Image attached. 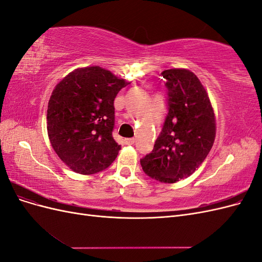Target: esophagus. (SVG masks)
<instances>
[{"mask_svg": "<svg viewBox=\"0 0 262 262\" xmlns=\"http://www.w3.org/2000/svg\"><path fill=\"white\" fill-rule=\"evenodd\" d=\"M134 142H136V140H134L133 138L125 139V140H124V143H125L126 145H132V144H134Z\"/></svg>", "mask_w": 262, "mask_h": 262, "instance_id": "obj_1", "label": "esophagus"}]
</instances>
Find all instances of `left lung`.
Instances as JSON below:
<instances>
[{
	"label": "left lung",
	"mask_w": 262,
	"mask_h": 262,
	"mask_svg": "<svg viewBox=\"0 0 262 262\" xmlns=\"http://www.w3.org/2000/svg\"><path fill=\"white\" fill-rule=\"evenodd\" d=\"M167 115L154 148L141 158L148 177L172 184L195 171L215 139V118L207 91L192 72L165 70Z\"/></svg>",
	"instance_id": "left-lung-1"
}]
</instances>
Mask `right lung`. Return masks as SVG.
I'll use <instances>...</instances> for the list:
<instances>
[{
  "mask_svg": "<svg viewBox=\"0 0 262 262\" xmlns=\"http://www.w3.org/2000/svg\"><path fill=\"white\" fill-rule=\"evenodd\" d=\"M130 84L99 67L77 69L55 86L47 110L54 152L75 172L93 175L109 167L121 149L115 139L114 101Z\"/></svg>",
  "mask_w": 262,
  "mask_h": 262,
  "instance_id": "add662e5",
  "label": "right lung"
}]
</instances>
